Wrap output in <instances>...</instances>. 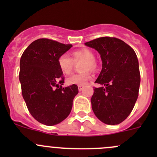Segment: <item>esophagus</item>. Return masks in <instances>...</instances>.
Listing matches in <instances>:
<instances>
[{
    "mask_svg": "<svg viewBox=\"0 0 157 157\" xmlns=\"http://www.w3.org/2000/svg\"><path fill=\"white\" fill-rule=\"evenodd\" d=\"M83 87H84V86H83V85H79V86H78L79 91H81V90L83 89Z\"/></svg>",
    "mask_w": 157,
    "mask_h": 157,
    "instance_id": "obj_1",
    "label": "esophagus"
}]
</instances>
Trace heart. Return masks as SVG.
<instances>
[{
    "label": "heart",
    "instance_id": "heart-1",
    "mask_svg": "<svg viewBox=\"0 0 157 157\" xmlns=\"http://www.w3.org/2000/svg\"><path fill=\"white\" fill-rule=\"evenodd\" d=\"M72 58L66 54H63L58 58V67L64 75H69L74 69V63L82 61L80 71L81 73L71 76L67 79L68 85H85L92 80L91 72L97 69V63L95 58L94 53L90 49L83 48L74 51L71 54Z\"/></svg>",
    "mask_w": 157,
    "mask_h": 157
}]
</instances>
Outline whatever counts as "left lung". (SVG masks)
I'll use <instances>...</instances> for the list:
<instances>
[{
  "label": "left lung",
  "mask_w": 157,
  "mask_h": 157,
  "mask_svg": "<svg viewBox=\"0 0 157 157\" xmlns=\"http://www.w3.org/2000/svg\"><path fill=\"white\" fill-rule=\"evenodd\" d=\"M85 45L98 51L102 69L95 83L91 98L95 115L103 123L118 124L128 118L138 97L140 83L139 64L135 52L124 41L101 37Z\"/></svg>",
  "instance_id": "obj_1"
}]
</instances>
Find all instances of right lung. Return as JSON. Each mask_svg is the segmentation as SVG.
Wrapping results in <instances>:
<instances>
[{"mask_svg":"<svg viewBox=\"0 0 157 157\" xmlns=\"http://www.w3.org/2000/svg\"><path fill=\"white\" fill-rule=\"evenodd\" d=\"M71 47L39 39L30 44L20 58L22 95L32 116L45 125H55L65 119L78 93L77 85L62 87L64 77L58 64V58Z\"/></svg>","mask_w":157,"mask_h":157,"instance_id":"1","label":"right lung"}]
</instances>
